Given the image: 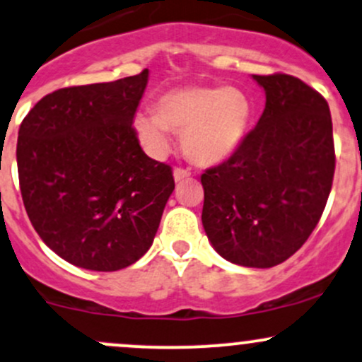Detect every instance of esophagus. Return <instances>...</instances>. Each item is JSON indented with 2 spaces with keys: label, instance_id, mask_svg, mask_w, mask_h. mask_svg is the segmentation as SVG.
Segmentation results:
<instances>
[{
  "label": "esophagus",
  "instance_id": "obj_1",
  "mask_svg": "<svg viewBox=\"0 0 362 362\" xmlns=\"http://www.w3.org/2000/svg\"><path fill=\"white\" fill-rule=\"evenodd\" d=\"M189 175H190V172H189V170H185V168H175V170H173V178H175V182L184 180V178H187Z\"/></svg>",
  "mask_w": 362,
  "mask_h": 362
}]
</instances>
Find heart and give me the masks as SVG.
<instances>
[{"label": "heart", "mask_w": 362, "mask_h": 362, "mask_svg": "<svg viewBox=\"0 0 362 362\" xmlns=\"http://www.w3.org/2000/svg\"><path fill=\"white\" fill-rule=\"evenodd\" d=\"M252 105L233 87H184L165 93L153 113H139L134 129L151 156L163 158L172 148V132H180L182 149L197 165H218L232 156L247 136Z\"/></svg>", "instance_id": "heart-1"}]
</instances>
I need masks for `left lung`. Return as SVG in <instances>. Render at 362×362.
<instances>
[{
  "label": "left lung",
  "mask_w": 362,
  "mask_h": 362,
  "mask_svg": "<svg viewBox=\"0 0 362 362\" xmlns=\"http://www.w3.org/2000/svg\"><path fill=\"white\" fill-rule=\"evenodd\" d=\"M259 122L240 148L201 175L202 226L230 263L272 268L299 251L320 221L335 173L327 99L287 74L252 75Z\"/></svg>",
  "instance_id": "obj_1"
}]
</instances>
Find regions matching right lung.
Listing matches in <instances>:
<instances>
[{
  "instance_id": "obj_1",
  "label": "right lung",
  "mask_w": 362,
  "mask_h": 362,
  "mask_svg": "<svg viewBox=\"0 0 362 362\" xmlns=\"http://www.w3.org/2000/svg\"><path fill=\"white\" fill-rule=\"evenodd\" d=\"M149 70L47 94L18 130L20 192L42 242L62 259L117 272L153 244L172 168L151 160L132 127Z\"/></svg>"
}]
</instances>
